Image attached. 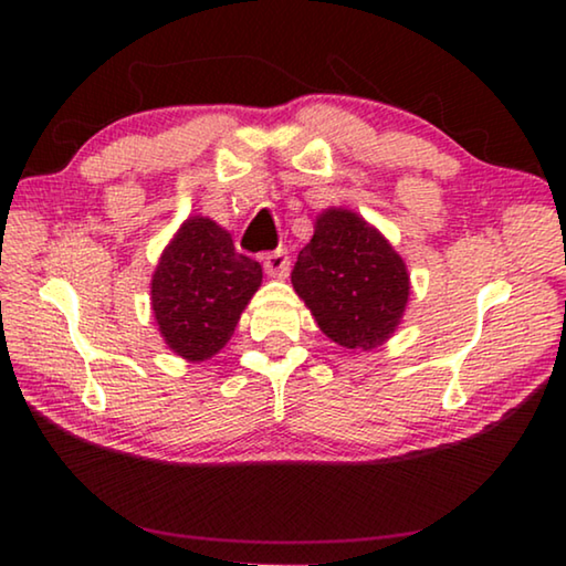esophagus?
<instances>
[{
	"instance_id": "obj_1",
	"label": "esophagus",
	"mask_w": 566,
	"mask_h": 566,
	"mask_svg": "<svg viewBox=\"0 0 566 566\" xmlns=\"http://www.w3.org/2000/svg\"><path fill=\"white\" fill-rule=\"evenodd\" d=\"M290 252L286 249H276V252L264 256V272L274 276V280H284L290 276Z\"/></svg>"
}]
</instances>
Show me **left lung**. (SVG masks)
I'll return each instance as SVG.
<instances>
[{
	"instance_id": "8db88e82",
	"label": "left lung",
	"mask_w": 566,
	"mask_h": 566,
	"mask_svg": "<svg viewBox=\"0 0 566 566\" xmlns=\"http://www.w3.org/2000/svg\"><path fill=\"white\" fill-rule=\"evenodd\" d=\"M292 284L319 329L354 352L377 349L397 332L411 290L407 264L389 239L344 207L314 219Z\"/></svg>"
}]
</instances>
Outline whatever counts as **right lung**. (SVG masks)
<instances>
[{"label": "right lung", "instance_id": "1", "mask_svg": "<svg viewBox=\"0 0 566 566\" xmlns=\"http://www.w3.org/2000/svg\"><path fill=\"white\" fill-rule=\"evenodd\" d=\"M260 286V262L239 254L222 224L187 217L151 274V312L161 339L187 361L212 359L232 339Z\"/></svg>", "mask_w": 566, "mask_h": 566}]
</instances>
